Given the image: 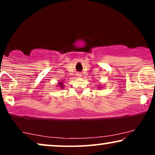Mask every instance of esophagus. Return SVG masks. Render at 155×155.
<instances>
[{
  "instance_id": "esophagus-1",
  "label": "esophagus",
  "mask_w": 155,
  "mask_h": 155,
  "mask_svg": "<svg viewBox=\"0 0 155 155\" xmlns=\"http://www.w3.org/2000/svg\"><path fill=\"white\" fill-rule=\"evenodd\" d=\"M77 76H78V78H80V77H81V76H82V75H81V74L78 73V74H77Z\"/></svg>"
}]
</instances>
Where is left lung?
Returning a JSON list of instances; mask_svg holds the SVG:
<instances>
[{
	"mask_svg": "<svg viewBox=\"0 0 155 155\" xmlns=\"http://www.w3.org/2000/svg\"><path fill=\"white\" fill-rule=\"evenodd\" d=\"M98 87L97 89H101V88H103V87H101V85H99L98 87Z\"/></svg>",
	"mask_w": 155,
	"mask_h": 155,
	"instance_id": "left-lung-1",
	"label": "left lung"
}]
</instances>
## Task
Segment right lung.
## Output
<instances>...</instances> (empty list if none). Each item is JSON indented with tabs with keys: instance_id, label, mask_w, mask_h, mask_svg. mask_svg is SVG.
<instances>
[{
	"instance_id": "add662e5",
	"label": "right lung",
	"mask_w": 155,
	"mask_h": 155,
	"mask_svg": "<svg viewBox=\"0 0 155 155\" xmlns=\"http://www.w3.org/2000/svg\"><path fill=\"white\" fill-rule=\"evenodd\" d=\"M58 84H57L56 87H60V89H61V90H63V89H64V82H63V80H60V81L58 82V83H57Z\"/></svg>"
}]
</instances>
